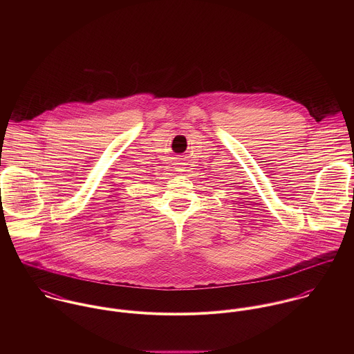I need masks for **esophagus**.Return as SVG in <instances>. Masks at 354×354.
Segmentation results:
<instances>
[{
  "mask_svg": "<svg viewBox=\"0 0 354 354\" xmlns=\"http://www.w3.org/2000/svg\"><path fill=\"white\" fill-rule=\"evenodd\" d=\"M177 165H181V163H177ZM178 171H183V167L181 166H178V169H177Z\"/></svg>",
  "mask_w": 354,
  "mask_h": 354,
  "instance_id": "34e87169",
  "label": "esophagus"
}]
</instances>
